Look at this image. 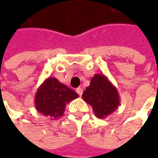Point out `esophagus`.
<instances>
[{
    "mask_svg": "<svg viewBox=\"0 0 158 158\" xmlns=\"http://www.w3.org/2000/svg\"><path fill=\"white\" fill-rule=\"evenodd\" d=\"M76 92L78 93V95H79V96H82V88H77L76 89Z\"/></svg>",
    "mask_w": 158,
    "mask_h": 158,
    "instance_id": "esophagus-1",
    "label": "esophagus"
}]
</instances>
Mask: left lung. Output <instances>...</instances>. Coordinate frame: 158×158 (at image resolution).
<instances>
[{"label":"left lung","instance_id":"left-lung-1","mask_svg":"<svg viewBox=\"0 0 158 158\" xmlns=\"http://www.w3.org/2000/svg\"><path fill=\"white\" fill-rule=\"evenodd\" d=\"M82 98L92 106L96 117L105 118L120 104L117 88L103 74H96L82 93Z\"/></svg>","mask_w":158,"mask_h":158}]
</instances>
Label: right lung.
Returning <instances> with one entry per match:
<instances>
[{
    "instance_id": "right-lung-1",
    "label": "right lung",
    "mask_w": 158,
    "mask_h": 158,
    "mask_svg": "<svg viewBox=\"0 0 158 158\" xmlns=\"http://www.w3.org/2000/svg\"><path fill=\"white\" fill-rule=\"evenodd\" d=\"M79 96L54 77H48L38 88L35 94L36 110L52 119L63 115L67 104Z\"/></svg>"
}]
</instances>
